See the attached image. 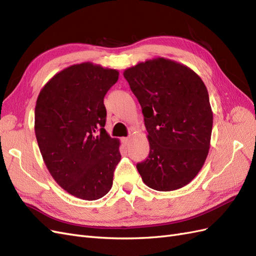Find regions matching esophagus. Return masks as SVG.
<instances>
[{"mask_svg": "<svg viewBox=\"0 0 256 256\" xmlns=\"http://www.w3.org/2000/svg\"><path fill=\"white\" fill-rule=\"evenodd\" d=\"M122 143L125 144V145H129V143H130V138H122Z\"/></svg>", "mask_w": 256, "mask_h": 256, "instance_id": "esophagus-1", "label": "esophagus"}]
</instances>
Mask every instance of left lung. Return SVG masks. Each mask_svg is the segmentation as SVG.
Masks as SVG:
<instances>
[{
    "mask_svg": "<svg viewBox=\"0 0 256 256\" xmlns=\"http://www.w3.org/2000/svg\"><path fill=\"white\" fill-rule=\"evenodd\" d=\"M124 76L148 132V157L136 164L142 180L157 191L184 187L210 147L212 111L204 82L189 67L164 58L127 68Z\"/></svg>",
    "mask_w": 256,
    "mask_h": 256,
    "instance_id": "1",
    "label": "left lung"
}]
</instances>
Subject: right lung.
<instances>
[{"label":"right lung","instance_id":"obj_1","mask_svg":"<svg viewBox=\"0 0 256 256\" xmlns=\"http://www.w3.org/2000/svg\"><path fill=\"white\" fill-rule=\"evenodd\" d=\"M118 74L90 62L72 65L53 76L37 98L35 134L44 164L78 198L98 200L112 188L120 143L104 129V98Z\"/></svg>","mask_w":256,"mask_h":256}]
</instances>
